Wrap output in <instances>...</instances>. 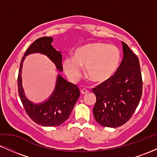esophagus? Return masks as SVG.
<instances>
[{
	"label": "esophagus",
	"instance_id": "34e87169",
	"mask_svg": "<svg viewBox=\"0 0 157 157\" xmlns=\"http://www.w3.org/2000/svg\"><path fill=\"white\" fill-rule=\"evenodd\" d=\"M81 93L82 94H87V93H89V90H87V89H81Z\"/></svg>",
	"mask_w": 157,
	"mask_h": 157
}]
</instances>
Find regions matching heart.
Segmentation results:
<instances>
[{"instance_id": "obj_1", "label": "heart", "mask_w": 157, "mask_h": 157, "mask_svg": "<svg viewBox=\"0 0 157 157\" xmlns=\"http://www.w3.org/2000/svg\"><path fill=\"white\" fill-rule=\"evenodd\" d=\"M120 52L116 46L94 43L77 48L73 58L66 57L63 68L66 76L76 82L82 75V66L91 80L102 82L110 78L117 69L120 62Z\"/></svg>"}]
</instances>
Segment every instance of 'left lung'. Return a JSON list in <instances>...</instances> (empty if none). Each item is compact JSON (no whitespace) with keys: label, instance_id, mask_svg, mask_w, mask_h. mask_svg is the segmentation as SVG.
<instances>
[{"label":"left lung","instance_id":"obj_1","mask_svg":"<svg viewBox=\"0 0 157 157\" xmlns=\"http://www.w3.org/2000/svg\"><path fill=\"white\" fill-rule=\"evenodd\" d=\"M123 59L114 75L92 89L97 97L93 109L95 120L104 127L117 128L126 123L140 103L142 79L139 59L122 42Z\"/></svg>","mask_w":157,"mask_h":157}]
</instances>
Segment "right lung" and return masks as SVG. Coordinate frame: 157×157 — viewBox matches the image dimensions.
<instances>
[{
  "label": "right lung",
  "mask_w": 157,
  "mask_h": 157,
  "mask_svg": "<svg viewBox=\"0 0 157 157\" xmlns=\"http://www.w3.org/2000/svg\"><path fill=\"white\" fill-rule=\"evenodd\" d=\"M52 41L53 38L51 37H40L29 46L20 64L17 89L20 99L28 116L39 125L55 127L62 125L69 117L80 94L78 86L67 82L60 75H58L53 94L47 101L36 105L25 97L21 82L23 62L25 56L31 53L39 52L46 55L54 62L59 71H63L62 55L52 46Z\"/></svg>",
  "instance_id": "1"
}]
</instances>
